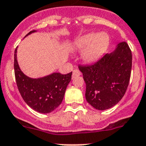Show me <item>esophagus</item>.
<instances>
[{"instance_id": "34e87169", "label": "esophagus", "mask_w": 146, "mask_h": 146, "mask_svg": "<svg viewBox=\"0 0 146 146\" xmlns=\"http://www.w3.org/2000/svg\"><path fill=\"white\" fill-rule=\"evenodd\" d=\"M81 74H82V73H81V72L79 71L78 69H76L73 71V76H72V77H73V78H74L75 77L79 76Z\"/></svg>"}]
</instances>
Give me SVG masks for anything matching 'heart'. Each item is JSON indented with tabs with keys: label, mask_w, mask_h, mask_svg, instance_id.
Masks as SVG:
<instances>
[{
	"label": "heart",
	"mask_w": 146,
	"mask_h": 146,
	"mask_svg": "<svg viewBox=\"0 0 146 146\" xmlns=\"http://www.w3.org/2000/svg\"><path fill=\"white\" fill-rule=\"evenodd\" d=\"M110 38L105 32L87 34L73 42V48L82 51L81 58L85 63H93L101 57L108 46Z\"/></svg>",
	"instance_id": "b5f03b06"
}]
</instances>
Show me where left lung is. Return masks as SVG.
<instances>
[{"label":"left lung","mask_w":146,"mask_h":146,"mask_svg":"<svg viewBox=\"0 0 146 146\" xmlns=\"http://www.w3.org/2000/svg\"><path fill=\"white\" fill-rule=\"evenodd\" d=\"M132 55L126 42L90 65H79L86 83V100L95 109L106 110L123 97L131 76Z\"/></svg>","instance_id":"8db88e82"}]
</instances>
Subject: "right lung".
<instances>
[{"mask_svg": "<svg viewBox=\"0 0 146 146\" xmlns=\"http://www.w3.org/2000/svg\"><path fill=\"white\" fill-rule=\"evenodd\" d=\"M36 31H31L26 36ZM15 50V75L17 88L24 101L40 113H49L61 104L66 88L71 81L72 72L68 74L54 73L45 77L29 78L20 70Z\"/></svg>", "mask_w": 146, "mask_h": 146, "instance_id": "right-lung-1", "label": "right lung"}]
</instances>
